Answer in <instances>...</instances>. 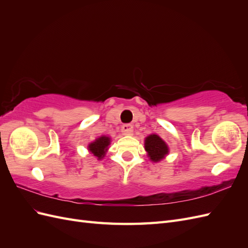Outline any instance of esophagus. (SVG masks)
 Wrapping results in <instances>:
<instances>
[{"instance_id":"obj_1","label":"esophagus","mask_w":248,"mask_h":248,"mask_svg":"<svg viewBox=\"0 0 248 248\" xmlns=\"http://www.w3.org/2000/svg\"><path fill=\"white\" fill-rule=\"evenodd\" d=\"M133 132V126L130 124H124L122 126V133L124 136H130Z\"/></svg>"}]
</instances>
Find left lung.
I'll list each match as a JSON object with an SVG mask.
<instances>
[{"label": "left lung", "mask_w": 248, "mask_h": 248, "mask_svg": "<svg viewBox=\"0 0 248 248\" xmlns=\"http://www.w3.org/2000/svg\"><path fill=\"white\" fill-rule=\"evenodd\" d=\"M145 150L149 159L152 162H159L170 153V148L158 134L151 133L145 139Z\"/></svg>", "instance_id": "8db88e82"}]
</instances>
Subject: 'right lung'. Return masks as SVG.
Returning a JSON list of instances; mask_svg holds the SVG:
<instances>
[{
    "label": "right lung",
    "instance_id": "obj_1",
    "mask_svg": "<svg viewBox=\"0 0 248 248\" xmlns=\"http://www.w3.org/2000/svg\"><path fill=\"white\" fill-rule=\"evenodd\" d=\"M111 139L108 136H100L95 139L93 141L88 145V151L96 157L97 160H101L104 158L107 152L108 151V147L110 145Z\"/></svg>",
    "mask_w": 248,
    "mask_h": 248
}]
</instances>
